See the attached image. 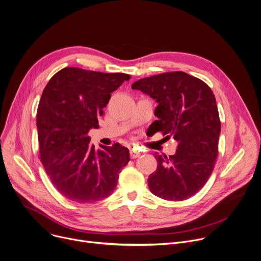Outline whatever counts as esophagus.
I'll use <instances>...</instances> for the list:
<instances>
[{"mask_svg": "<svg viewBox=\"0 0 261 261\" xmlns=\"http://www.w3.org/2000/svg\"><path fill=\"white\" fill-rule=\"evenodd\" d=\"M140 154H141V153H140L137 149H135V148H131V149H130V156H131V159H136V158H138Z\"/></svg>", "mask_w": 261, "mask_h": 261, "instance_id": "obj_1", "label": "esophagus"}]
</instances>
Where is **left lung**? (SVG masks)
<instances>
[{
    "label": "left lung",
    "mask_w": 261,
    "mask_h": 261,
    "mask_svg": "<svg viewBox=\"0 0 261 261\" xmlns=\"http://www.w3.org/2000/svg\"><path fill=\"white\" fill-rule=\"evenodd\" d=\"M158 102L150 127L173 136L175 154L154 153L158 167L148 176L150 192L168 201H182L207 182L218 153L221 129L215 96L202 80L184 71L165 72L132 84Z\"/></svg>",
    "instance_id": "8db88e82"
}]
</instances>
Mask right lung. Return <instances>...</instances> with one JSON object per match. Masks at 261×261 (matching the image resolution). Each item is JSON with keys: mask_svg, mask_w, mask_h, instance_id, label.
I'll return each mask as SVG.
<instances>
[{"mask_svg": "<svg viewBox=\"0 0 261 261\" xmlns=\"http://www.w3.org/2000/svg\"><path fill=\"white\" fill-rule=\"evenodd\" d=\"M129 74L64 67L46 85L37 112L40 159L56 190L77 203H94L115 191L119 173L130 161L120 143L90 144L88 133Z\"/></svg>", "mask_w": 261, "mask_h": 261, "instance_id": "add662e5", "label": "right lung"}]
</instances>
